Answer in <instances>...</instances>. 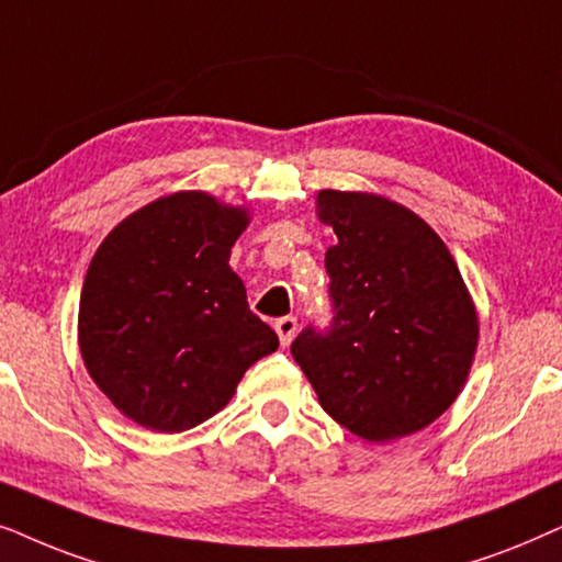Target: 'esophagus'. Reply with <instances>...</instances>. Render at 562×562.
I'll return each mask as SVG.
<instances>
[{"label": "esophagus", "mask_w": 562, "mask_h": 562, "mask_svg": "<svg viewBox=\"0 0 562 562\" xmlns=\"http://www.w3.org/2000/svg\"><path fill=\"white\" fill-rule=\"evenodd\" d=\"M274 331H277V336H280V344H282V347H288V344L295 339V331H297V318H295V316L277 318V321H274Z\"/></svg>", "instance_id": "1"}]
</instances>
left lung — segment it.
I'll return each instance as SVG.
<instances>
[{
  "instance_id": "left-lung-1",
  "label": "left lung",
  "mask_w": 562,
  "mask_h": 562,
  "mask_svg": "<svg viewBox=\"0 0 562 562\" xmlns=\"http://www.w3.org/2000/svg\"><path fill=\"white\" fill-rule=\"evenodd\" d=\"M331 326L293 341L334 422L368 442L406 437L452 406L477 347V313L450 249L416 213L368 192L321 190Z\"/></svg>"
}]
</instances>
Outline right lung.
Listing matches in <instances>:
<instances>
[{"label":"right lung","mask_w":562,"mask_h":562,"mask_svg":"<svg viewBox=\"0 0 562 562\" xmlns=\"http://www.w3.org/2000/svg\"><path fill=\"white\" fill-rule=\"evenodd\" d=\"M246 207L175 192L117 223L87 269L79 349L117 411L184 431L226 406L238 380L280 347L228 267Z\"/></svg>","instance_id":"add662e5"}]
</instances>
